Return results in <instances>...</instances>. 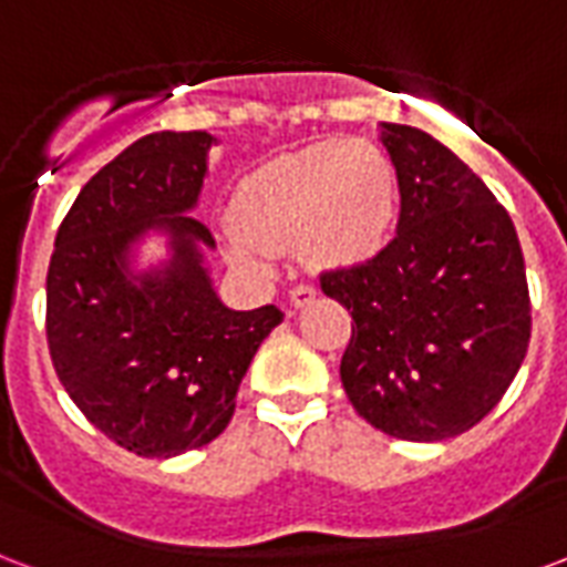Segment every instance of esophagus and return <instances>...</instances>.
Masks as SVG:
<instances>
[{"mask_svg": "<svg viewBox=\"0 0 567 567\" xmlns=\"http://www.w3.org/2000/svg\"><path fill=\"white\" fill-rule=\"evenodd\" d=\"M313 299H317V287H313V284H299V287L289 289V305H292V308H305V305H310Z\"/></svg>", "mask_w": 567, "mask_h": 567, "instance_id": "obj_1", "label": "esophagus"}]
</instances>
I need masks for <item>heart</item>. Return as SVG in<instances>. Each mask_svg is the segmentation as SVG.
Masks as SVG:
<instances>
[{
	"label": "heart",
	"instance_id": "b5f03b06",
	"mask_svg": "<svg viewBox=\"0 0 567 567\" xmlns=\"http://www.w3.org/2000/svg\"><path fill=\"white\" fill-rule=\"evenodd\" d=\"M398 218V173L364 140H326L254 169L229 203V257L262 268L299 250L310 268L359 266L380 254Z\"/></svg>",
	"mask_w": 567,
	"mask_h": 567
}]
</instances>
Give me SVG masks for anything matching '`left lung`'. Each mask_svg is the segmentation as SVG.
Returning a JSON list of instances; mask_svg holds the SVG:
<instances>
[{
	"mask_svg": "<svg viewBox=\"0 0 567 567\" xmlns=\"http://www.w3.org/2000/svg\"><path fill=\"white\" fill-rule=\"evenodd\" d=\"M400 187L398 236L368 262L319 275L352 313L340 380L389 436L440 442L475 427L517 377L532 305L517 229L440 140L382 125Z\"/></svg>",
	"mask_w": 567,
	"mask_h": 567,
	"instance_id": "left-lung-1",
	"label": "left lung"
}]
</instances>
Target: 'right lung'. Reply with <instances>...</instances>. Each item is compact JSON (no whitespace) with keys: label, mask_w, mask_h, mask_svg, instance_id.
<instances>
[{"label":"right lung","mask_w":567,"mask_h":567,"mask_svg":"<svg viewBox=\"0 0 567 567\" xmlns=\"http://www.w3.org/2000/svg\"><path fill=\"white\" fill-rule=\"evenodd\" d=\"M206 131L137 140L89 178L68 208L47 268V347L76 410L140 457H176L224 433L241 377L284 313L229 310L212 289L215 248L197 206ZM171 236L164 269L131 276L130 245Z\"/></svg>","instance_id":"right-lung-1"}]
</instances>
